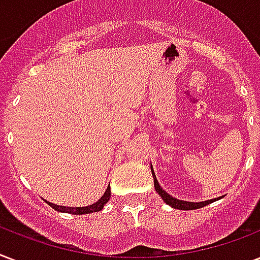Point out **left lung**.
Here are the masks:
<instances>
[{
  "label": "left lung",
  "instance_id": "8db88e82",
  "mask_svg": "<svg viewBox=\"0 0 260 260\" xmlns=\"http://www.w3.org/2000/svg\"><path fill=\"white\" fill-rule=\"evenodd\" d=\"M151 170H152V167H151ZM152 177H154V185H155V190L160 194V197L163 198V201L166 202L167 205L173 206L175 209H181V210H193V209H198V208H202V206L209 205L210 202H213L214 200H209V201H204V202H187V201H181V200H177V198L171 197L170 194H167L165 190L160 187L159 185V182L156 181V177H155L154 170H152Z\"/></svg>",
  "mask_w": 260,
  "mask_h": 260
}]
</instances>
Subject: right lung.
Returning a JSON list of instances; mask_svg holds the SVG:
<instances>
[{
  "label": "right lung",
  "instance_id": "right-lung-1",
  "mask_svg": "<svg viewBox=\"0 0 260 260\" xmlns=\"http://www.w3.org/2000/svg\"><path fill=\"white\" fill-rule=\"evenodd\" d=\"M110 198V186H108V189L104 193L100 200H98L95 204L90 206H83V208H69V206H59L55 205V204H51V202H47L51 208H54L55 210L58 212H64V213H71V214H87V213H93V212H100L101 209H104V205L106 202L109 201Z\"/></svg>",
  "mask_w": 260,
  "mask_h": 260
}]
</instances>
